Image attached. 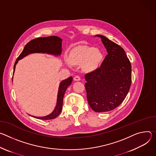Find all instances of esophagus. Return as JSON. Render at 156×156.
Listing matches in <instances>:
<instances>
[{
    "label": "esophagus",
    "mask_w": 156,
    "mask_h": 156,
    "mask_svg": "<svg viewBox=\"0 0 156 156\" xmlns=\"http://www.w3.org/2000/svg\"><path fill=\"white\" fill-rule=\"evenodd\" d=\"M80 77H79V76H75L74 77V80H75V81H80Z\"/></svg>",
    "instance_id": "1"
}]
</instances>
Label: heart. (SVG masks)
Returning <instances> with one entry per match:
<instances>
[{
	"mask_svg": "<svg viewBox=\"0 0 156 156\" xmlns=\"http://www.w3.org/2000/svg\"><path fill=\"white\" fill-rule=\"evenodd\" d=\"M103 58V53L99 48L81 46L72 53L70 61L74 65H82L84 70L92 72L99 67Z\"/></svg>",
	"mask_w": 156,
	"mask_h": 156,
	"instance_id": "obj_1",
	"label": "heart"
}]
</instances>
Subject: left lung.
Here are the masks:
<instances>
[{
    "label": "left lung",
    "instance_id": "left-lung-1",
    "mask_svg": "<svg viewBox=\"0 0 156 156\" xmlns=\"http://www.w3.org/2000/svg\"><path fill=\"white\" fill-rule=\"evenodd\" d=\"M101 38L108 55L101 66L85 74L87 98L91 108L98 113L111 111L123 102L131 84V65L125 50L107 37Z\"/></svg>",
    "mask_w": 156,
    "mask_h": 156
}]
</instances>
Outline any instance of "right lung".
Here are the masks:
<instances>
[{"instance_id": "right-lung-1", "label": "right lung", "mask_w": 156, "mask_h": 156, "mask_svg": "<svg viewBox=\"0 0 156 156\" xmlns=\"http://www.w3.org/2000/svg\"><path fill=\"white\" fill-rule=\"evenodd\" d=\"M62 40L56 36H51L48 37L38 38L28 42L25 46L23 51L15 61L13 67V74L15 70L16 64L18 61L24 57L33 53H46L48 55L59 56L62 53ZM13 80V77H12ZM73 77H70L60 82L57 96V102L54 110L48 115L44 116H34V118L40 119H52L56 118L61 112L62 108L63 97L67 88L71 84Z\"/></svg>"}]
</instances>
